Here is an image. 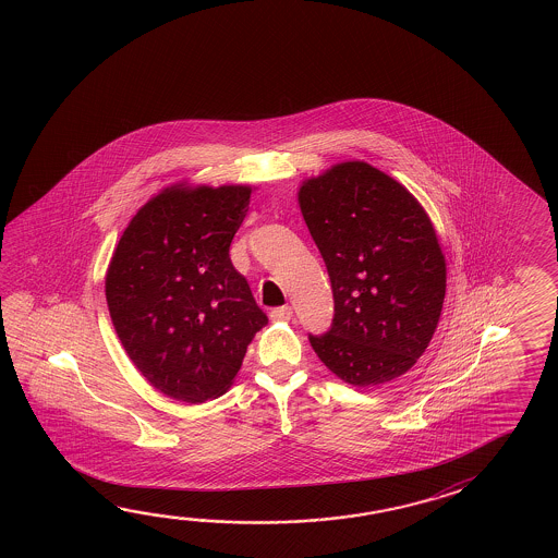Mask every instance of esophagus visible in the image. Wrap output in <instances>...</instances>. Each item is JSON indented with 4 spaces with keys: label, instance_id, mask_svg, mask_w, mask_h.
I'll return each mask as SVG.
<instances>
[{
    "label": "esophagus",
    "instance_id": "34e87169",
    "mask_svg": "<svg viewBox=\"0 0 558 558\" xmlns=\"http://www.w3.org/2000/svg\"><path fill=\"white\" fill-rule=\"evenodd\" d=\"M292 316H294V312H292L290 306L274 307L272 312H270V319L272 322H288V319H292Z\"/></svg>",
    "mask_w": 558,
    "mask_h": 558
}]
</instances>
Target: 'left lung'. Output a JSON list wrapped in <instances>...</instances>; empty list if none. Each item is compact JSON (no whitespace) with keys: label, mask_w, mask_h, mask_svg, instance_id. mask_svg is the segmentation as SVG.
I'll return each mask as SVG.
<instances>
[{"label":"left lung","mask_w":558,"mask_h":558,"mask_svg":"<svg viewBox=\"0 0 558 558\" xmlns=\"http://www.w3.org/2000/svg\"><path fill=\"white\" fill-rule=\"evenodd\" d=\"M298 203L330 274L333 319L310 336L322 364L355 387L410 372L441 318L447 266L420 201L364 160L302 182Z\"/></svg>","instance_id":"left-lung-1"}]
</instances>
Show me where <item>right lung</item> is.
<instances>
[{
    "instance_id": "add662e5",
    "label": "right lung",
    "mask_w": 558,
    "mask_h": 558,
    "mask_svg": "<svg viewBox=\"0 0 558 558\" xmlns=\"http://www.w3.org/2000/svg\"><path fill=\"white\" fill-rule=\"evenodd\" d=\"M252 186L177 182L138 208L105 276L114 331L141 376L167 398L227 393L268 318L230 262Z\"/></svg>"
}]
</instances>
